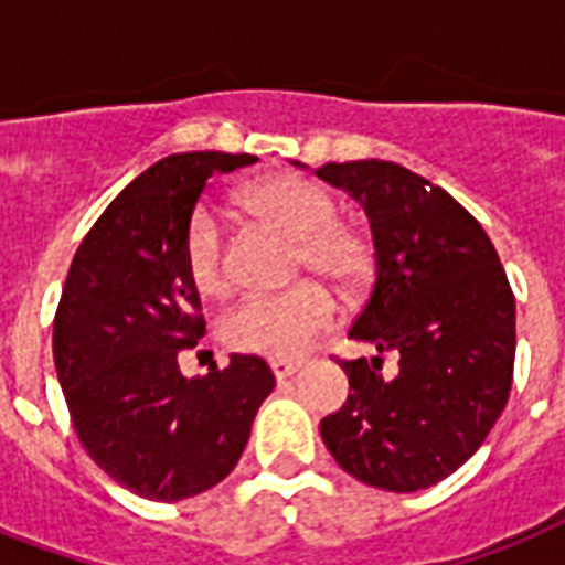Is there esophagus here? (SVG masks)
<instances>
[{
	"instance_id": "34e87169",
	"label": "esophagus",
	"mask_w": 565,
	"mask_h": 565,
	"mask_svg": "<svg viewBox=\"0 0 565 565\" xmlns=\"http://www.w3.org/2000/svg\"><path fill=\"white\" fill-rule=\"evenodd\" d=\"M269 370H273L275 381H284V377H290L292 372L299 370V363H296V361H281V358H275V361H269Z\"/></svg>"
}]
</instances>
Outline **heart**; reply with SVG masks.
Instances as JSON below:
<instances>
[{
	"mask_svg": "<svg viewBox=\"0 0 565 565\" xmlns=\"http://www.w3.org/2000/svg\"><path fill=\"white\" fill-rule=\"evenodd\" d=\"M239 204L252 220L292 239L290 273H313L340 290H354L372 269V246L361 228L340 220L331 190L301 175H269L248 184ZM184 269L202 296H222L231 287L228 243L216 213L202 204L190 213L181 239ZM337 305L317 281H299L278 292H257L222 317L220 337L231 352L260 358H292L305 352L334 322Z\"/></svg>",
	"mask_w": 565,
	"mask_h": 565,
	"instance_id": "heart-1",
	"label": "heart"
}]
</instances>
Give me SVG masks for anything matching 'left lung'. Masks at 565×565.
<instances>
[{
    "label": "left lung",
    "instance_id": "obj_1",
    "mask_svg": "<svg viewBox=\"0 0 565 565\" xmlns=\"http://www.w3.org/2000/svg\"><path fill=\"white\" fill-rule=\"evenodd\" d=\"M317 175L363 204L375 284L352 340L372 361H340L349 398L319 422L358 481L416 492L481 448L504 411L516 361V301L481 222L443 188L390 161L326 163ZM399 358L393 379L383 354Z\"/></svg>",
    "mask_w": 565,
    "mask_h": 565
}]
</instances>
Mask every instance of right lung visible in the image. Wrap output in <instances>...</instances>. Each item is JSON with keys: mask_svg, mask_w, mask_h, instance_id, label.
I'll list each match as a JSON object with an SVG mask.
<instances>
[{"mask_svg": "<svg viewBox=\"0 0 565 565\" xmlns=\"http://www.w3.org/2000/svg\"><path fill=\"white\" fill-rule=\"evenodd\" d=\"M255 154H170L137 175L93 222L57 301V381L84 451L140 499L181 501L237 466L275 375L255 354L184 377L204 317L181 239L213 172Z\"/></svg>", "mask_w": 565, "mask_h": 565, "instance_id": "obj_1", "label": "right lung"}]
</instances>
